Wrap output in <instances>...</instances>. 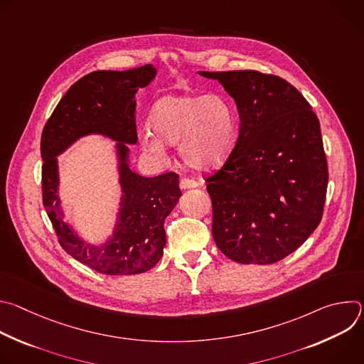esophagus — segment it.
<instances>
[{
	"instance_id": "34e87169",
	"label": "esophagus",
	"mask_w": 364,
	"mask_h": 364,
	"mask_svg": "<svg viewBox=\"0 0 364 364\" xmlns=\"http://www.w3.org/2000/svg\"><path fill=\"white\" fill-rule=\"evenodd\" d=\"M198 186V183L196 180H191V178H183L180 181V187L181 190H188V188H196Z\"/></svg>"
}]
</instances>
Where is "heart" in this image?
<instances>
[{"label": "heart", "mask_w": 364, "mask_h": 364, "mask_svg": "<svg viewBox=\"0 0 364 364\" xmlns=\"http://www.w3.org/2000/svg\"><path fill=\"white\" fill-rule=\"evenodd\" d=\"M148 122L151 129L141 134L142 148L164 159L167 145H178L181 160L193 170L218 168L233 145V112L218 93L166 95L152 105Z\"/></svg>", "instance_id": "1"}]
</instances>
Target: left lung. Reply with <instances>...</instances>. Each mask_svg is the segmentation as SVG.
<instances>
[{
  "label": "left lung",
  "mask_w": 364,
  "mask_h": 364,
  "mask_svg": "<svg viewBox=\"0 0 364 364\" xmlns=\"http://www.w3.org/2000/svg\"><path fill=\"white\" fill-rule=\"evenodd\" d=\"M197 73L225 87L240 119L228 161L207 178L213 239L235 262H278L323 216L328 170L320 121L282 77L256 70Z\"/></svg>",
  "instance_id": "1"
}]
</instances>
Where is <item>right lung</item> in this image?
<instances>
[{
    "label": "right lung",
    "mask_w": 364,
    "mask_h": 364,
    "mask_svg": "<svg viewBox=\"0 0 364 364\" xmlns=\"http://www.w3.org/2000/svg\"><path fill=\"white\" fill-rule=\"evenodd\" d=\"M157 69L145 65L131 70H97L77 80L60 99L41 135L43 204L63 249L76 261L105 275L142 274L159 264L167 242L164 220L181 197L178 176L144 177L131 168L128 145L135 129L136 90L148 86ZM89 134L116 141L122 200L112 235L99 242L85 240L64 220L58 196L57 159Z\"/></svg>",
    "instance_id": "add662e5"
}]
</instances>
